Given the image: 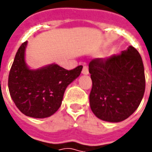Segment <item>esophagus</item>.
I'll return each mask as SVG.
<instances>
[{"label":"esophagus","instance_id":"esophagus-1","mask_svg":"<svg viewBox=\"0 0 152 152\" xmlns=\"http://www.w3.org/2000/svg\"><path fill=\"white\" fill-rule=\"evenodd\" d=\"M82 74H84V75H88L89 74V69H88V66H86V65L83 66Z\"/></svg>","mask_w":152,"mask_h":152}]
</instances>
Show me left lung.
<instances>
[{
    "label": "left lung",
    "instance_id": "1",
    "mask_svg": "<svg viewBox=\"0 0 152 152\" xmlns=\"http://www.w3.org/2000/svg\"><path fill=\"white\" fill-rule=\"evenodd\" d=\"M92 80L89 104L102 121L120 122L133 114L143 98L144 66L134 47L107 58H94L89 64Z\"/></svg>",
    "mask_w": 152,
    "mask_h": 152
}]
</instances>
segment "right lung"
Listing matches in <instances>:
<instances>
[{
  "instance_id": "add662e5",
  "label": "right lung",
  "mask_w": 152,
  "mask_h": 152,
  "mask_svg": "<svg viewBox=\"0 0 152 152\" xmlns=\"http://www.w3.org/2000/svg\"><path fill=\"white\" fill-rule=\"evenodd\" d=\"M26 45L27 41L19 47L10 71V94L22 113L30 117H49L58 110L65 89L80 76L83 66L68 71L52 64L30 70L24 61Z\"/></svg>"
}]
</instances>
